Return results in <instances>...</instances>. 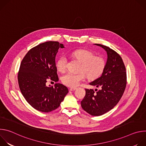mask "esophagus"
<instances>
[{
    "label": "esophagus",
    "instance_id": "1",
    "mask_svg": "<svg viewBox=\"0 0 146 146\" xmlns=\"http://www.w3.org/2000/svg\"><path fill=\"white\" fill-rule=\"evenodd\" d=\"M77 89V88H76V87H73V88H70V91H74L75 90H76Z\"/></svg>",
    "mask_w": 146,
    "mask_h": 146
}]
</instances>
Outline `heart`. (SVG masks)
<instances>
[{
  "instance_id": "heart-1",
  "label": "heart",
  "mask_w": 146,
  "mask_h": 146,
  "mask_svg": "<svg viewBox=\"0 0 146 146\" xmlns=\"http://www.w3.org/2000/svg\"><path fill=\"white\" fill-rule=\"evenodd\" d=\"M71 55L81 63L79 73H67L62 77V82L66 86L75 87L86 78V76L90 79H95L100 76L105 69L106 62L102 57L95 56L94 54L87 50H77L71 53ZM68 59L61 56L56 62L58 71L64 72L67 67Z\"/></svg>"
}]
</instances>
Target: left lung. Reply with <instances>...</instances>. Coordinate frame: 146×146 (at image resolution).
Returning <instances> with one entry per match:
<instances>
[{
    "label": "left lung",
    "mask_w": 146,
    "mask_h": 146,
    "mask_svg": "<svg viewBox=\"0 0 146 146\" xmlns=\"http://www.w3.org/2000/svg\"><path fill=\"white\" fill-rule=\"evenodd\" d=\"M95 44L105 50L108 59L102 76L90 83L100 89H86L81 105L88 114L99 116L111 110L121 99L126 88L127 73L123 62L117 52L106 46Z\"/></svg>",
    "instance_id": "1"
}]
</instances>
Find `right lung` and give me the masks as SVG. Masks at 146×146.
<instances>
[{
  "label": "right lung",
  "mask_w": 146,
  "mask_h": 146,
  "mask_svg": "<svg viewBox=\"0 0 146 146\" xmlns=\"http://www.w3.org/2000/svg\"><path fill=\"white\" fill-rule=\"evenodd\" d=\"M64 44L50 41L31 48L21 63L18 81L23 95L35 109L48 113L57 109L68 93L59 83L54 87L46 85L48 80L58 82L55 56Z\"/></svg>",
  "instance_id": "1"
}]
</instances>
